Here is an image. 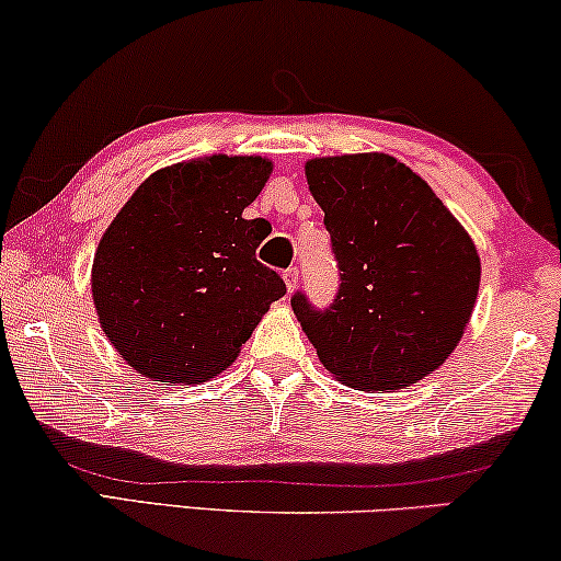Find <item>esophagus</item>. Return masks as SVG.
I'll list each match as a JSON object with an SVG mask.
<instances>
[{"label":"esophagus","instance_id":"esophagus-1","mask_svg":"<svg viewBox=\"0 0 561 561\" xmlns=\"http://www.w3.org/2000/svg\"><path fill=\"white\" fill-rule=\"evenodd\" d=\"M282 277H284V284H287V291H295V289H297V284H299V272H297V266H289V270L284 272Z\"/></svg>","mask_w":561,"mask_h":561}]
</instances>
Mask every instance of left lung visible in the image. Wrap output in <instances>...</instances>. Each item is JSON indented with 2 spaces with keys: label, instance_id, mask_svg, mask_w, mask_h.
Returning a JSON list of instances; mask_svg holds the SVG:
<instances>
[{
  "label": "left lung",
  "instance_id": "obj_1",
  "mask_svg": "<svg viewBox=\"0 0 561 561\" xmlns=\"http://www.w3.org/2000/svg\"><path fill=\"white\" fill-rule=\"evenodd\" d=\"M305 175L341 270L330 310L291 297L320 363L368 393L422 381L455 351L476 307L480 256L470 233L391 154L314 157Z\"/></svg>",
  "mask_w": 561,
  "mask_h": 561
}]
</instances>
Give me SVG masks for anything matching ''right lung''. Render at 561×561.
<instances>
[{
	"label": "right lung",
	"instance_id": "1",
	"mask_svg": "<svg viewBox=\"0 0 561 561\" xmlns=\"http://www.w3.org/2000/svg\"><path fill=\"white\" fill-rule=\"evenodd\" d=\"M272 170L259 154L170 164L134 191L101 236L93 307L137 374L168 386L224 374L284 297L279 274L256 262L270 224L243 218Z\"/></svg>",
	"mask_w": 561,
	"mask_h": 561
}]
</instances>
